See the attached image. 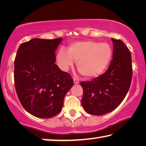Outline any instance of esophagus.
<instances>
[{"label":"esophagus","instance_id":"esophagus-1","mask_svg":"<svg viewBox=\"0 0 146 146\" xmlns=\"http://www.w3.org/2000/svg\"><path fill=\"white\" fill-rule=\"evenodd\" d=\"M73 82H74V84H76L79 83V80L76 78H73Z\"/></svg>","mask_w":146,"mask_h":146}]
</instances>
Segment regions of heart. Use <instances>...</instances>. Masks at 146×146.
I'll return each mask as SVG.
<instances>
[{"mask_svg": "<svg viewBox=\"0 0 146 146\" xmlns=\"http://www.w3.org/2000/svg\"><path fill=\"white\" fill-rule=\"evenodd\" d=\"M112 56V49L107 43L91 40L71 43L68 51L61 49L56 55V60L61 69L67 70L77 61L76 68L88 78L100 76L108 67Z\"/></svg>", "mask_w": 146, "mask_h": 146, "instance_id": "b5f03b06", "label": "heart"}]
</instances>
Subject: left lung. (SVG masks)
I'll use <instances>...</instances> for the list:
<instances>
[{"label": "left lung", "mask_w": 146, "mask_h": 146, "mask_svg": "<svg viewBox=\"0 0 146 146\" xmlns=\"http://www.w3.org/2000/svg\"><path fill=\"white\" fill-rule=\"evenodd\" d=\"M113 58L108 70L91 81L82 82V105L86 112L102 115L117 108L129 91L133 69L129 49L121 40L111 38Z\"/></svg>", "instance_id": "8db88e82"}]
</instances>
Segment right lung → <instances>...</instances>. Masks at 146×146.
Segmentation results:
<instances>
[{"label": "right lung", "instance_id": "right-lung-1", "mask_svg": "<svg viewBox=\"0 0 146 146\" xmlns=\"http://www.w3.org/2000/svg\"><path fill=\"white\" fill-rule=\"evenodd\" d=\"M62 40L33 38L17 50L16 92L24 108L35 117L49 118L58 114L66 94L73 86L71 76L55 64V51Z\"/></svg>", "mask_w": 146, "mask_h": 146}]
</instances>
